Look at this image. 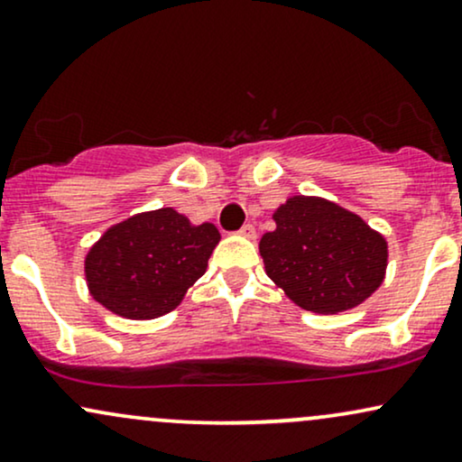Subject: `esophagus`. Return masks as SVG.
Returning a JSON list of instances; mask_svg holds the SVG:
<instances>
[{"mask_svg":"<svg viewBox=\"0 0 462 462\" xmlns=\"http://www.w3.org/2000/svg\"><path fill=\"white\" fill-rule=\"evenodd\" d=\"M240 236L246 237V240H254V237H257V233H254L253 225H244L240 229Z\"/></svg>","mask_w":462,"mask_h":462,"instance_id":"esophagus-1","label":"esophagus"}]
</instances>
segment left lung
<instances>
[{"mask_svg":"<svg viewBox=\"0 0 462 462\" xmlns=\"http://www.w3.org/2000/svg\"><path fill=\"white\" fill-rule=\"evenodd\" d=\"M259 242L265 274L300 309L336 315L381 287L388 240L356 212L323 197H289Z\"/></svg>","mask_w":462,"mask_h":462,"instance_id":"1","label":"left lung"}]
</instances>
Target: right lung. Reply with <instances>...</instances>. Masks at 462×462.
<instances>
[{
	"label": "right lung",
	"mask_w": 462,
	"mask_h": 462,
	"mask_svg": "<svg viewBox=\"0 0 462 462\" xmlns=\"http://www.w3.org/2000/svg\"><path fill=\"white\" fill-rule=\"evenodd\" d=\"M218 242L212 222L192 225L173 208L130 216L109 226L85 254L89 295L133 321L167 315L205 274Z\"/></svg>",
	"instance_id": "1"
}]
</instances>
